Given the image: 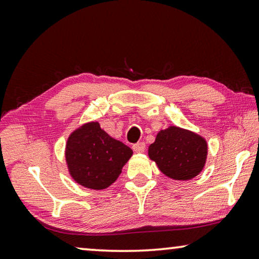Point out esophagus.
<instances>
[{"mask_svg":"<svg viewBox=\"0 0 259 259\" xmlns=\"http://www.w3.org/2000/svg\"><path fill=\"white\" fill-rule=\"evenodd\" d=\"M133 148L136 153H144L146 150V145H145V143H137V144H135Z\"/></svg>","mask_w":259,"mask_h":259,"instance_id":"esophagus-1","label":"esophagus"}]
</instances>
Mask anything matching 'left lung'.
Here are the masks:
<instances>
[{
  "mask_svg": "<svg viewBox=\"0 0 259 259\" xmlns=\"http://www.w3.org/2000/svg\"><path fill=\"white\" fill-rule=\"evenodd\" d=\"M208 156V143L188 129L169 125L157 133L148 147V157L160 171L175 181H191L202 171Z\"/></svg>",
  "mask_w": 259,
  "mask_h": 259,
  "instance_id": "1",
  "label": "left lung"
}]
</instances>
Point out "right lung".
<instances>
[{"mask_svg": "<svg viewBox=\"0 0 259 259\" xmlns=\"http://www.w3.org/2000/svg\"><path fill=\"white\" fill-rule=\"evenodd\" d=\"M133 153L130 147L100 128L98 121H91L68 136L65 161L74 182L102 191L116 181Z\"/></svg>", "mask_w": 259, "mask_h": 259, "instance_id": "obj_1", "label": "right lung"}]
</instances>
